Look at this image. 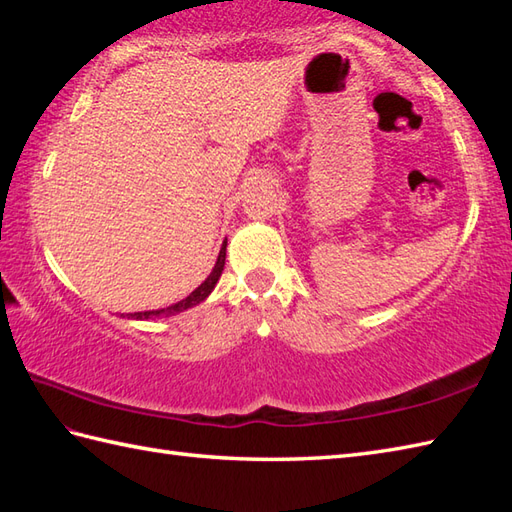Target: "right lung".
I'll list each match as a JSON object with an SVG mask.
<instances>
[{
    "instance_id": "add662e5",
    "label": "right lung",
    "mask_w": 512,
    "mask_h": 512,
    "mask_svg": "<svg viewBox=\"0 0 512 512\" xmlns=\"http://www.w3.org/2000/svg\"><path fill=\"white\" fill-rule=\"evenodd\" d=\"M224 262H226V239H224V244H222V248H220V255H217V262H215V266H213V270H211V275L206 277V279L202 281V284L191 292L189 297H184L182 301L173 303V306H169V308H160V310H147V312H134V314H127V319H138V321H143V319L173 317V314H178V312H184V310H189V308H193V306H198V303H202L206 297L211 295L213 288H215V284H217V281H220V277H222V270H224Z\"/></svg>"
}]
</instances>
